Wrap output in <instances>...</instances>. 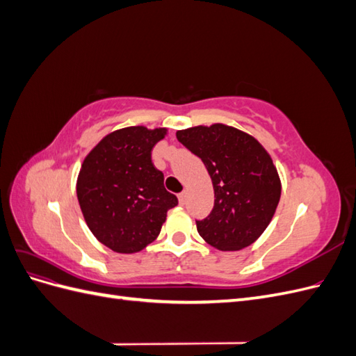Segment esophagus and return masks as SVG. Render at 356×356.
<instances>
[{"label": "esophagus", "instance_id": "1", "mask_svg": "<svg viewBox=\"0 0 356 356\" xmlns=\"http://www.w3.org/2000/svg\"><path fill=\"white\" fill-rule=\"evenodd\" d=\"M178 200H179L181 204L186 203V191H181V193H179V195H178Z\"/></svg>", "mask_w": 356, "mask_h": 356}]
</instances>
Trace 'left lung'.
I'll return each mask as SVG.
<instances>
[{"instance_id":"8db88e82","label":"left lung","mask_w":356,"mask_h":356,"mask_svg":"<svg viewBox=\"0 0 356 356\" xmlns=\"http://www.w3.org/2000/svg\"><path fill=\"white\" fill-rule=\"evenodd\" d=\"M177 138L203 161L213 184V208L196 221L199 234L221 251L254 243L281 199L272 157L251 135L220 123L178 131Z\"/></svg>"}]
</instances>
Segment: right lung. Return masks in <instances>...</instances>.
<instances>
[{
	"mask_svg": "<svg viewBox=\"0 0 356 356\" xmlns=\"http://www.w3.org/2000/svg\"><path fill=\"white\" fill-rule=\"evenodd\" d=\"M165 135V127H124L106 135L83 161L77 179L81 212L95 238L115 252L144 250L178 204L152 161V149Z\"/></svg>",
	"mask_w": 356,
	"mask_h": 356,
	"instance_id": "obj_1",
	"label": "right lung"
}]
</instances>
